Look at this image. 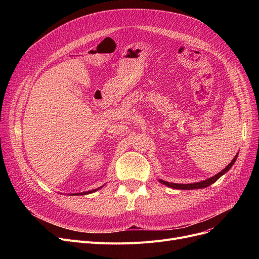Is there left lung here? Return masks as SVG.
<instances>
[{"label":"left lung","mask_w":259,"mask_h":259,"mask_svg":"<svg viewBox=\"0 0 259 259\" xmlns=\"http://www.w3.org/2000/svg\"><path fill=\"white\" fill-rule=\"evenodd\" d=\"M237 158V154L236 156L232 159V161L230 162V164L222 171L220 172L219 174H216L215 176H213V178L211 179H208L206 181H202V182H199V183H194V184H173V183H168V182H164L159 180V182L161 184H164L168 187H171V188H174V189H181V190H191V189H201V188H206V187H209L210 185H212L213 183H215L217 180H219L222 175H224L226 172H228L230 170V168L232 167L234 165V162Z\"/></svg>","instance_id":"1"}]
</instances>
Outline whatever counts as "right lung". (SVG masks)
I'll return each mask as SVG.
<instances>
[{"mask_svg":"<svg viewBox=\"0 0 259 259\" xmlns=\"http://www.w3.org/2000/svg\"><path fill=\"white\" fill-rule=\"evenodd\" d=\"M100 189V188H99ZM99 189H94V190H91V191H88V192H83V193H74V194H72V195H81V194H89V193H92V192H94V191H97V190H99Z\"/></svg>","mask_w":259,"mask_h":259,"instance_id":"obj_1","label":"right lung"}]
</instances>
